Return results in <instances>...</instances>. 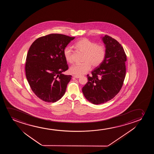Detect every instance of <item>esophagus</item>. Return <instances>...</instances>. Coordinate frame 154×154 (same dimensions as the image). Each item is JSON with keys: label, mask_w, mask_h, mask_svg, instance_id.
Segmentation results:
<instances>
[{"label": "esophagus", "mask_w": 154, "mask_h": 154, "mask_svg": "<svg viewBox=\"0 0 154 154\" xmlns=\"http://www.w3.org/2000/svg\"><path fill=\"white\" fill-rule=\"evenodd\" d=\"M73 77L75 78H79L80 77V76H76V75H74Z\"/></svg>", "instance_id": "esophagus-1"}]
</instances>
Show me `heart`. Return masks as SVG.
<instances>
[{
  "label": "heart",
  "instance_id": "1",
  "mask_svg": "<svg viewBox=\"0 0 154 154\" xmlns=\"http://www.w3.org/2000/svg\"><path fill=\"white\" fill-rule=\"evenodd\" d=\"M76 46L80 51L85 53L83 63L75 64L70 68L69 71L76 76H82L91 69V66L96 67L100 65L105 59L106 49L103 45L87 38H82L76 42ZM63 56L66 60L69 63L73 62L72 56V49L69 46L66 47L63 50Z\"/></svg>",
  "mask_w": 154,
  "mask_h": 154
}]
</instances>
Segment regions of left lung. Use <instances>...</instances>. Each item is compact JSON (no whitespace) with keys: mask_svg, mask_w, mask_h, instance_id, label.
<instances>
[{"mask_svg":"<svg viewBox=\"0 0 154 154\" xmlns=\"http://www.w3.org/2000/svg\"><path fill=\"white\" fill-rule=\"evenodd\" d=\"M105 45V59L100 65L87 75L88 82L82 87L85 97L95 105L112 99L122 88L126 76V55L122 45L108 35L102 38Z\"/></svg>","mask_w":154,"mask_h":154,"instance_id":"left-lung-1","label":"left lung"}]
</instances>
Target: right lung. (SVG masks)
I'll list each match as a JSON object with an SVG mask.
<instances>
[{
  "instance_id": "add662e5",
  "label": "right lung",
  "mask_w": 154,
  "mask_h": 154,
  "mask_svg": "<svg viewBox=\"0 0 154 154\" xmlns=\"http://www.w3.org/2000/svg\"><path fill=\"white\" fill-rule=\"evenodd\" d=\"M75 37L51 34L37 38L30 47L25 65L26 76L32 91L43 101L54 103L65 94L71 75L63 50Z\"/></svg>"
}]
</instances>
